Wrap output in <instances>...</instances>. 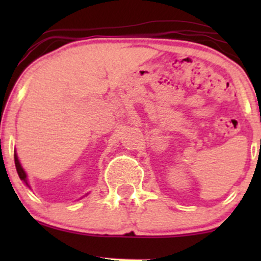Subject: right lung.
<instances>
[{"mask_svg":"<svg viewBox=\"0 0 261 261\" xmlns=\"http://www.w3.org/2000/svg\"><path fill=\"white\" fill-rule=\"evenodd\" d=\"M14 164H16V169H17L18 175H19L20 180L24 181L25 184L28 185V187H29V184H28V179H27V173L24 172V169L22 168V166H20L19 160H18V157H17V154H16V153H14ZM29 188H31V187H29Z\"/></svg>","mask_w":261,"mask_h":261,"instance_id":"add662e5","label":"right lung"}]
</instances>
